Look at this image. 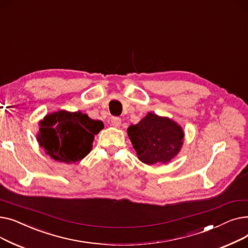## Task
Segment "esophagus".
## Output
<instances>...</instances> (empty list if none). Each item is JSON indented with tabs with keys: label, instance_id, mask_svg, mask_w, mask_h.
Segmentation results:
<instances>
[{
	"label": "esophagus",
	"instance_id": "esophagus-1",
	"mask_svg": "<svg viewBox=\"0 0 248 248\" xmlns=\"http://www.w3.org/2000/svg\"><path fill=\"white\" fill-rule=\"evenodd\" d=\"M110 124L114 127H120L122 124V120L119 116H112L110 119Z\"/></svg>",
	"mask_w": 248,
	"mask_h": 248
}]
</instances>
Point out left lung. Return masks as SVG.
Here are the masks:
<instances>
[{"instance_id":"1","label":"left lung","mask_w":248,"mask_h":248,"mask_svg":"<svg viewBox=\"0 0 248 248\" xmlns=\"http://www.w3.org/2000/svg\"><path fill=\"white\" fill-rule=\"evenodd\" d=\"M127 135L139 159L145 164L167 163L183 144V129L172 120L148 113L139 124L127 128Z\"/></svg>"}]
</instances>
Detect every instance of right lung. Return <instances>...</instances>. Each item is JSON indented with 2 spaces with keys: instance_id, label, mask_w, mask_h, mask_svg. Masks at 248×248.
<instances>
[{
  "instance_id": "1",
  "label": "right lung",
  "mask_w": 248,
  "mask_h": 248,
  "mask_svg": "<svg viewBox=\"0 0 248 248\" xmlns=\"http://www.w3.org/2000/svg\"><path fill=\"white\" fill-rule=\"evenodd\" d=\"M102 128V122L91 120L85 113L60 110L40 122L37 139L52 159L75 163L89 154L94 136Z\"/></svg>"
}]
</instances>
